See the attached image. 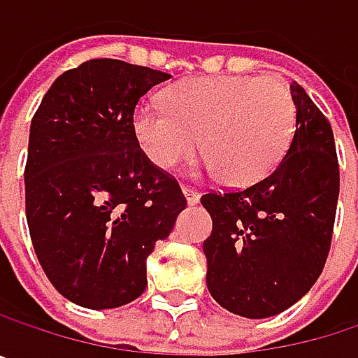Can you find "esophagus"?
Returning a JSON list of instances; mask_svg holds the SVG:
<instances>
[{
    "label": "esophagus",
    "instance_id": "obj_1",
    "mask_svg": "<svg viewBox=\"0 0 358 358\" xmlns=\"http://www.w3.org/2000/svg\"><path fill=\"white\" fill-rule=\"evenodd\" d=\"M182 192H184V196H186V201L190 205L192 203H199V199H201V192L196 188H192V186H182Z\"/></svg>",
    "mask_w": 358,
    "mask_h": 358
}]
</instances>
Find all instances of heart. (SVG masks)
<instances>
[{
	"label": "heart",
	"mask_w": 358,
	"mask_h": 358,
	"mask_svg": "<svg viewBox=\"0 0 358 358\" xmlns=\"http://www.w3.org/2000/svg\"><path fill=\"white\" fill-rule=\"evenodd\" d=\"M164 101H143L132 115L147 159L170 170L194 155L199 141L205 168L226 186H249L271 174L296 128L290 87L278 76L188 78L170 87Z\"/></svg>",
	"instance_id": "b5f03b06"
}]
</instances>
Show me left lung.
Instances as JSON below:
<instances>
[{"mask_svg":"<svg viewBox=\"0 0 358 358\" xmlns=\"http://www.w3.org/2000/svg\"><path fill=\"white\" fill-rule=\"evenodd\" d=\"M296 130L280 166L238 190H207L213 232L203 243L207 288L230 313L261 320L294 305L322 273L334 232L340 166L334 132L290 85Z\"/></svg>","mask_w":358,"mask_h":358,"instance_id":"8db88e82","label":"left lung"}]
</instances>
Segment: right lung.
<instances>
[{"mask_svg":"<svg viewBox=\"0 0 358 358\" xmlns=\"http://www.w3.org/2000/svg\"><path fill=\"white\" fill-rule=\"evenodd\" d=\"M170 74L97 57L64 72L31 122L27 222L59 294L87 309L122 307L147 288V257L170 236L186 196L136 143L138 99Z\"/></svg>","mask_w":358,"mask_h":358,"instance_id":"1","label":"right lung"}]
</instances>
